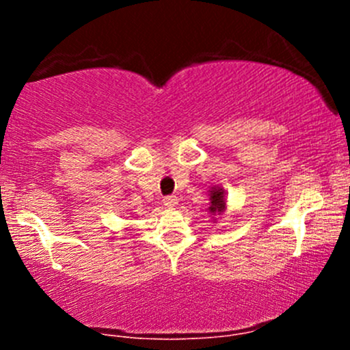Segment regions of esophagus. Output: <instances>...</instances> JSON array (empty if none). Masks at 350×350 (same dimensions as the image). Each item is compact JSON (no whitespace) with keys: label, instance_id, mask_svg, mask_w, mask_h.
Masks as SVG:
<instances>
[{"label":"esophagus","instance_id":"34e87169","mask_svg":"<svg viewBox=\"0 0 350 350\" xmlns=\"http://www.w3.org/2000/svg\"><path fill=\"white\" fill-rule=\"evenodd\" d=\"M163 204H164V207L174 208L176 206H178V198H176V196H167V198L163 199Z\"/></svg>","mask_w":350,"mask_h":350}]
</instances>
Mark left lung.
I'll return each mask as SVG.
<instances>
[{"mask_svg":"<svg viewBox=\"0 0 350 350\" xmlns=\"http://www.w3.org/2000/svg\"><path fill=\"white\" fill-rule=\"evenodd\" d=\"M208 212L212 215L222 214L227 208V199H226V191L220 186H214L208 191Z\"/></svg>","mask_w":350,"mask_h":350,"instance_id":"1","label":"left lung"}]
</instances>
